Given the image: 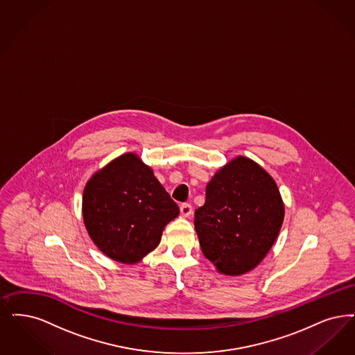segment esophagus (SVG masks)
Listing matches in <instances>:
<instances>
[{"label":"esophagus","mask_w":355,"mask_h":355,"mask_svg":"<svg viewBox=\"0 0 355 355\" xmlns=\"http://www.w3.org/2000/svg\"><path fill=\"white\" fill-rule=\"evenodd\" d=\"M180 211H181V215H182V216L187 218V216H190L191 213H193V207H191V205H189V203H184V205L181 206Z\"/></svg>","instance_id":"1"}]
</instances>
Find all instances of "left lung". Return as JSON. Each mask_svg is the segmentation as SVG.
Returning a JSON list of instances; mask_svg holds the SVG:
<instances>
[{
	"label": "left lung",
	"instance_id": "obj_1",
	"mask_svg": "<svg viewBox=\"0 0 355 355\" xmlns=\"http://www.w3.org/2000/svg\"><path fill=\"white\" fill-rule=\"evenodd\" d=\"M284 203L273 178L255 161L236 157L206 186L196 210L199 244L216 270L239 276L254 270L276 241Z\"/></svg>",
	"mask_w": 355,
	"mask_h": 355
}]
</instances>
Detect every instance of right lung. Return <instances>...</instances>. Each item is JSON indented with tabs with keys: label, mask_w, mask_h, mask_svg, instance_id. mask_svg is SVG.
<instances>
[{
	"label": "right lung",
	"mask_w": 355,
	"mask_h": 355,
	"mask_svg": "<svg viewBox=\"0 0 355 355\" xmlns=\"http://www.w3.org/2000/svg\"><path fill=\"white\" fill-rule=\"evenodd\" d=\"M180 209L153 171L133 153L95 173L83 191L91 239L114 261L135 264L153 251Z\"/></svg>",
	"instance_id": "obj_1"
}]
</instances>
